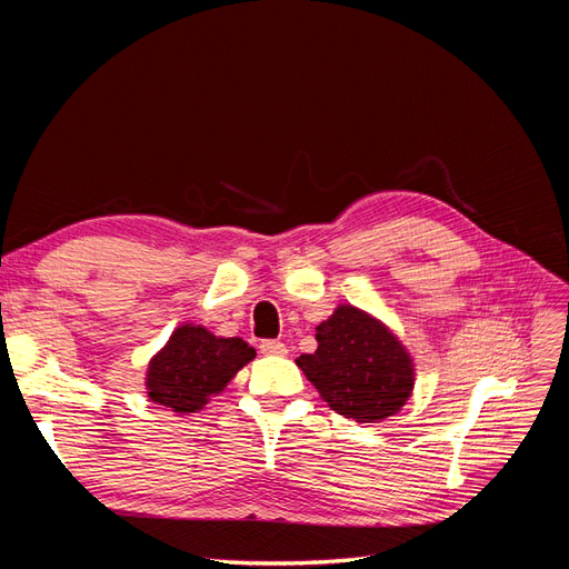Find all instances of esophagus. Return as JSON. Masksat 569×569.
<instances>
[{
    "instance_id": "esophagus-1",
    "label": "esophagus",
    "mask_w": 569,
    "mask_h": 569,
    "mask_svg": "<svg viewBox=\"0 0 569 569\" xmlns=\"http://www.w3.org/2000/svg\"><path fill=\"white\" fill-rule=\"evenodd\" d=\"M258 349H261L263 356H284L287 353V347L278 339H263L261 347H258Z\"/></svg>"
}]
</instances>
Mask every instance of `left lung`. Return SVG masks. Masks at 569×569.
Instances as JSON below:
<instances>
[{
    "label": "left lung",
    "mask_w": 569,
    "mask_h": 569,
    "mask_svg": "<svg viewBox=\"0 0 569 569\" xmlns=\"http://www.w3.org/2000/svg\"><path fill=\"white\" fill-rule=\"evenodd\" d=\"M316 353L299 356L297 366L339 416L380 422L403 408L416 368L385 322L341 303L316 327Z\"/></svg>",
    "instance_id": "left-lung-1"
}]
</instances>
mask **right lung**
Listing matches in <instances>:
<instances>
[{
	"label": "right lung",
	"mask_w": 569,
	"mask_h": 569,
	"mask_svg": "<svg viewBox=\"0 0 569 569\" xmlns=\"http://www.w3.org/2000/svg\"><path fill=\"white\" fill-rule=\"evenodd\" d=\"M256 351L239 337H216L201 325H180L166 347L149 360V401L168 410L197 412L220 393Z\"/></svg>",
	"instance_id": "right-lung-1"
}]
</instances>
